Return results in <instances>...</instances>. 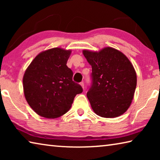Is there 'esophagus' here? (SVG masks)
Listing matches in <instances>:
<instances>
[{
    "label": "esophagus",
    "instance_id": "34e87169",
    "mask_svg": "<svg viewBox=\"0 0 160 160\" xmlns=\"http://www.w3.org/2000/svg\"><path fill=\"white\" fill-rule=\"evenodd\" d=\"M80 85H81V87H82V89H84V88H85V85H84V82H80Z\"/></svg>",
    "mask_w": 160,
    "mask_h": 160
}]
</instances>
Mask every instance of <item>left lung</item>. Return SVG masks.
Returning <instances> with one entry per match:
<instances>
[{"instance_id": "8db88e82", "label": "left lung", "mask_w": 160, "mask_h": 160, "mask_svg": "<svg viewBox=\"0 0 160 160\" xmlns=\"http://www.w3.org/2000/svg\"><path fill=\"white\" fill-rule=\"evenodd\" d=\"M82 53L92 66V85L87 93L92 109L104 118H116L131 106L137 75L129 59L116 48L99 51L85 49Z\"/></svg>"}]
</instances>
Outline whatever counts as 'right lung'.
<instances>
[{"label": "right lung", "instance_id": "add662e5", "mask_svg": "<svg viewBox=\"0 0 160 160\" xmlns=\"http://www.w3.org/2000/svg\"><path fill=\"white\" fill-rule=\"evenodd\" d=\"M71 50L53 48L39 53L26 69L23 90L29 106L38 115L55 118L72 106L76 94L82 92L72 81V71L66 66Z\"/></svg>", "mask_w": 160, "mask_h": 160}]
</instances>
